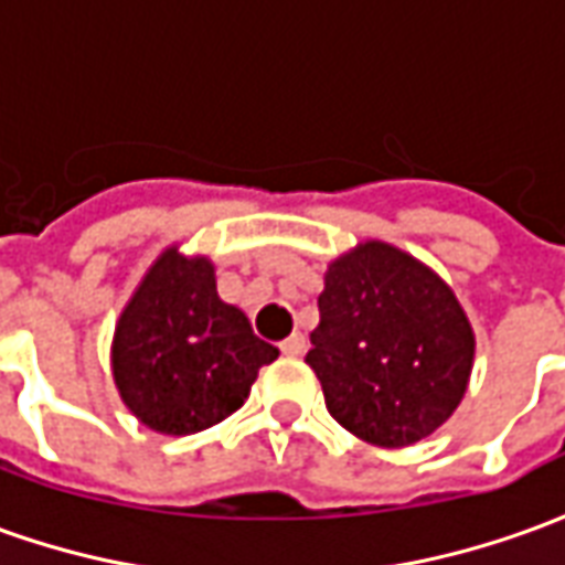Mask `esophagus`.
Segmentation results:
<instances>
[{
    "label": "esophagus",
    "mask_w": 565,
    "mask_h": 565,
    "mask_svg": "<svg viewBox=\"0 0 565 565\" xmlns=\"http://www.w3.org/2000/svg\"><path fill=\"white\" fill-rule=\"evenodd\" d=\"M284 354H290V358H299V354H306V337L302 333H290V337L281 342Z\"/></svg>",
    "instance_id": "34e87169"
}]
</instances>
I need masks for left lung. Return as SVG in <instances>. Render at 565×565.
<instances>
[{
  "mask_svg": "<svg viewBox=\"0 0 565 565\" xmlns=\"http://www.w3.org/2000/svg\"><path fill=\"white\" fill-rule=\"evenodd\" d=\"M306 364L330 416L373 447L419 444L471 382L475 327L431 266L388 242L354 244L323 271Z\"/></svg>",
  "mask_w": 565,
  "mask_h": 565,
  "instance_id": "left-lung-1",
  "label": "left lung"
}]
</instances>
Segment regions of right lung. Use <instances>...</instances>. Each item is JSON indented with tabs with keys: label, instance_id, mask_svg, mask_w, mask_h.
<instances>
[{
	"label": "right lung",
	"instance_id": "1",
	"mask_svg": "<svg viewBox=\"0 0 565 565\" xmlns=\"http://www.w3.org/2000/svg\"><path fill=\"white\" fill-rule=\"evenodd\" d=\"M278 349L216 294L211 256L164 247L118 315L109 366L121 404L146 428L195 434L247 401Z\"/></svg>",
	"mask_w": 565,
	"mask_h": 565
}]
</instances>
